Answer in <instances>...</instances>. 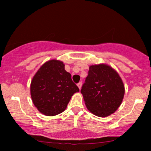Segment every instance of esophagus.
Here are the masks:
<instances>
[{
	"label": "esophagus",
	"mask_w": 151,
	"mask_h": 151,
	"mask_svg": "<svg viewBox=\"0 0 151 151\" xmlns=\"http://www.w3.org/2000/svg\"><path fill=\"white\" fill-rule=\"evenodd\" d=\"M81 84H82V83H81V81H80V82H79V83H78V84H77V86H78V87H79V89H81Z\"/></svg>",
	"instance_id": "obj_1"
}]
</instances>
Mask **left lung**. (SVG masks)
<instances>
[{
	"label": "left lung",
	"mask_w": 151,
	"mask_h": 151,
	"mask_svg": "<svg viewBox=\"0 0 151 151\" xmlns=\"http://www.w3.org/2000/svg\"><path fill=\"white\" fill-rule=\"evenodd\" d=\"M124 91L119 74L106 65L90 66L81 89L88 110L100 117L116 111L124 99Z\"/></svg>",
	"instance_id": "left-lung-1"
}]
</instances>
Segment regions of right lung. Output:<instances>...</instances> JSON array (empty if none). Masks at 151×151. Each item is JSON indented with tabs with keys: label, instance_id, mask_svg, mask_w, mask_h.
I'll list each match as a JSON object with an SVG mask.
<instances>
[{
	"label": "right lung",
	"instance_id": "1",
	"mask_svg": "<svg viewBox=\"0 0 151 151\" xmlns=\"http://www.w3.org/2000/svg\"><path fill=\"white\" fill-rule=\"evenodd\" d=\"M79 89L65 70L63 62L50 60L45 62L32 78L30 93L38 111L46 116L62 113L71 97Z\"/></svg>",
	"mask_w": 151,
	"mask_h": 151
}]
</instances>
